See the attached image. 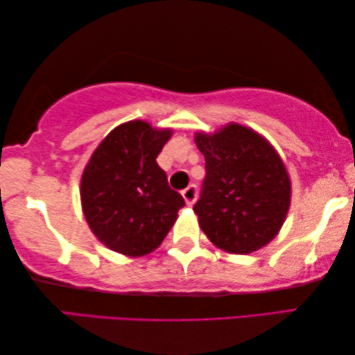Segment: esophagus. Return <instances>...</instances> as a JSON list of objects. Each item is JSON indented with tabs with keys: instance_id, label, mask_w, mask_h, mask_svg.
<instances>
[{
	"instance_id": "1",
	"label": "esophagus",
	"mask_w": 355,
	"mask_h": 355,
	"mask_svg": "<svg viewBox=\"0 0 355 355\" xmlns=\"http://www.w3.org/2000/svg\"><path fill=\"white\" fill-rule=\"evenodd\" d=\"M182 196L185 200V203H187V206H192L195 203L196 200V187L195 185H189L187 189L182 190Z\"/></svg>"
}]
</instances>
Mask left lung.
<instances>
[{
	"label": "left lung",
	"instance_id": "left-lung-1",
	"mask_svg": "<svg viewBox=\"0 0 355 355\" xmlns=\"http://www.w3.org/2000/svg\"><path fill=\"white\" fill-rule=\"evenodd\" d=\"M195 143L206 162L201 195L193 206L201 230L230 254L266 246L286 220L292 192L275 147L238 123L214 135L196 133Z\"/></svg>",
	"mask_w": 355,
	"mask_h": 355
}]
</instances>
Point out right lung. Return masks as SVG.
Wrapping results in <instances>:
<instances>
[{
    "instance_id": "add662e5",
    "label": "right lung",
    "mask_w": 355,
    "mask_h": 355,
    "mask_svg": "<svg viewBox=\"0 0 355 355\" xmlns=\"http://www.w3.org/2000/svg\"><path fill=\"white\" fill-rule=\"evenodd\" d=\"M171 133L144 121L122 123L87 163L80 179L85 220L119 254L141 257L155 250L185 205L155 162Z\"/></svg>"
}]
</instances>
